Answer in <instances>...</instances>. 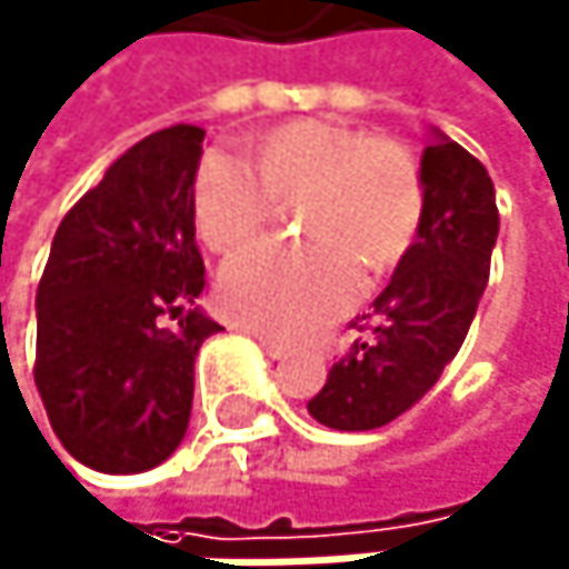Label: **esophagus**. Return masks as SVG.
<instances>
[{
    "mask_svg": "<svg viewBox=\"0 0 569 569\" xmlns=\"http://www.w3.org/2000/svg\"><path fill=\"white\" fill-rule=\"evenodd\" d=\"M256 337H259V343H262V350H266L269 357H287V353H290L287 343L276 340V337H269V333H256Z\"/></svg>",
    "mask_w": 569,
    "mask_h": 569,
    "instance_id": "obj_1",
    "label": "esophagus"
}]
</instances>
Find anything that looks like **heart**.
Masks as SVG:
<instances>
[{"label":"heart","mask_w":569,"mask_h":569,"mask_svg":"<svg viewBox=\"0 0 569 569\" xmlns=\"http://www.w3.org/2000/svg\"><path fill=\"white\" fill-rule=\"evenodd\" d=\"M252 167L212 151L191 178L198 239L226 256L269 229L276 201H300L297 226L307 242L259 246L219 276L222 310L252 330H320L357 300L360 266L395 269L421 232L425 174L398 138L300 117L256 141Z\"/></svg>","instance_id":"b5f03b06"}]
</instances>
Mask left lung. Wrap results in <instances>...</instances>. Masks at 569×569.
Here are the masks:
<instances>
[{"mask_svg": "<svg viewBox=\"0 0 569 569\" xmlns=\"http://www.w3.org/2000/svg\"><path fill=\"white\" fill-rule=\"evenodd\" d=\"M425 222L375 310L357 317L347 353L310 398V415L337 431H371L415 408L456 360L489 282L499 236L486 164L438 138L425 148Z\"/></svg>", "mask_w": 569, "mask_h": 569, "instance_id": "obj_1", "label": "left lung"}]
</instances>
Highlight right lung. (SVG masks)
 Instances as JSON below:
<instances>
[{"mask_svg":"<svg viewBox=\"0 0 569 569\" xmlns=\"http://www.w3.org/2000/svg\"><path fill=\"white\" fill-rule=\"evenodd\" d=\"M201 141L174 124L120 154L63 216L39 279L36 391L63 449L97 472H144L178 449L198 347L222 330L191 310L206 290L191 219Z\"/></svg>","mask_w":569,"mask_h":569,"instance_id":"add662e5","label":"right lung"}]
</instances>
